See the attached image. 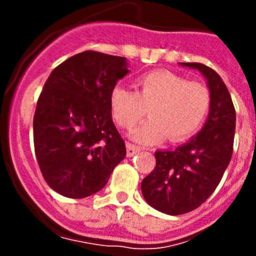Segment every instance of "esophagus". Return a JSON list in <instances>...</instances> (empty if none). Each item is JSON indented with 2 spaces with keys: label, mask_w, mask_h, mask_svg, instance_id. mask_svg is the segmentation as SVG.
<instances>
[{
  "label": "esophagus",
  "mask_w": 256,
  "mask_h": 256,
  "mask_svg": "<svg viewBox=\"0 0 256 256\" xmlns=\"http://www.w3.org/2000/svg\"><path fill=\"white\" fill-rule=\"evenodd\" d=\"M138 151H140V148H136L134 144H126V155H128V156L136 155V154L138 152Z\"/></svg>",
  "instance_id": "obj_1"
}]
</instances>
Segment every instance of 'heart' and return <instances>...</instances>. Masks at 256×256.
Masks as SVG:
<instances>
[{
	"label": "heart",
	"instance_id": "1",
	"mask_svg": "<svg viewBox=\"0 0 256 256\" xmlns=\"http://www.w3.org/2000/svg\"><path fill=\"white\" fill-rule=\"evenodd\" d=\"M212 97L204 84L166 70H158L137 80V91L115 86L110 92L112 118L123 128L138 123L148 110L150 119L130 132L142 144L183 141L195 134L210 110Z\"/></svg>",
	"mask_w": 256,
	"mask_h": 256
}]
</instances>
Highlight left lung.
<instances>
[{"label":"left lung","mask_w":256,"mask_h":256,"mask_svg":"<svg viewBox=\"0 0 256 256\" xmlns=\"http://www.w3.org/2000/svg\"><path fill=\"white\" fill-rule=\"evenodd\" d=\"M200 72L212 104L200 132L174 150H158L156 166L141 183L150 206L169 216L192 212L216 191L234 151L236 112L223 79L198 62H180Z\"/></svg>","instance_id":"8db88e82"}]
</instances>
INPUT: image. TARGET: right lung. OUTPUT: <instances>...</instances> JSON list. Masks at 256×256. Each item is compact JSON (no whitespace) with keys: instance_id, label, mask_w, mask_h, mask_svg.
<instances>
[{"instance_id":"obj_1","label":"right lung","mask_w":256,"mask_h":256,"mask_svg":"<svg viewBox=\"0 0 256 256\" xmlns=\"http://www.w3.org/2000/svg\"><path fill=\"white\" fill-rule=\"evenodd\" d=\"M128 73L126 58L84 51L50 74L36 108L33 134L40 172L60 195H94L126 158L112 123L110 92Z\"/></svg>"}]
</instances>
